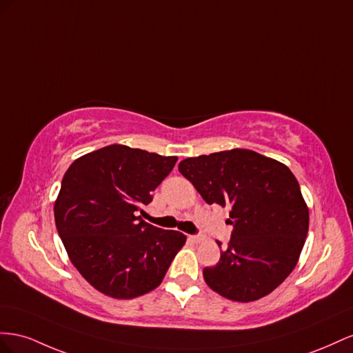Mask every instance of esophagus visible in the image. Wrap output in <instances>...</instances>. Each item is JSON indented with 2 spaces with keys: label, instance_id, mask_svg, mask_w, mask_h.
Instances as JSON below:
<instances>
[{
  "label": "esophagus",
  "instance_id": "1",
  "mask_svg": "<svg viewBox=\"0 0 353 353\" xmlns=\"http://www.w3.org/2000/svg\"><path fill=\"white\" fill-rule=\"evenodd\" d=\"M189 239L190 241H192V243H203V241H204V236L203 235H190L189 236Z\"/></svg>",
  "mask_w": 353,
  "mask_h": 353
}]
</instances>
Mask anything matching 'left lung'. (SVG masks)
I'll return each mask as SVG.
<instances>
[{
  "label": "left lung",
  "instance_id": "1",
  "mask_svg": "<svg viewBox=\"0 0 353 353\" xmlns=\"http://www.w3.org/2000/svg\"><path fill=\"white\" fill-rule=\"evenodd\" d=\"M179 171L207 204L230 210L232 235L219 263L203 270L207 285L248 303L283 284L309 229V210L290 168L254 150L232 149L186 158Z\"/></svg>",
  "mask_w": 353,
  "mask_h": 353
}]
</instances>
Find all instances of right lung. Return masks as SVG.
Returning a JSON list of instances; mask_svg holds the SVG:
<instances>
[{
	"instance_id": "obj_1",
	"label": "right lung",
	"mask_w": 353,
	"mask_h": 353,
	"mask_svg": "<svg viewBox=\"0 0 353 353\" xmlns=\"http://www.w3.org/2000/svg\"><path fill=\"white\" fill-rule=\"evenodd\" d=\"M176 161L109 145L75 159L65 173L54 203L57 232L72 265L105 296L134 299L155 290L185 245L182 232L137 216Z\"/></svg>"
}]
</instances>
